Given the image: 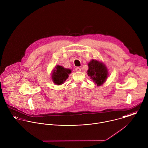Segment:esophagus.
Instances as JSON below:
<instances>
[{"mask_svg": "<svg viewBox=\"0 0 148 148\" xmlns=\"http://www.w3.org/2000/svg\"><path fill=\"white\" fill-rule=\"evenodd\" d=\"M75 70L76 72H80L81 71V68L80 67H77L75 68Z\"/></svg>", "mask_w": 148, "mask_h": 148, "instance_id": "34e87169", "label": "esophagus"}]
</instances>
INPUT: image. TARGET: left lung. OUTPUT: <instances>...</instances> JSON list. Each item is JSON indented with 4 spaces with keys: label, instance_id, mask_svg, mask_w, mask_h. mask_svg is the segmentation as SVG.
<instances>
[{
    "label": "left lung",
    "instance_id": "left-lung-1",
    "mask_svg": "<svg viewBox=\"0 0 148 148\" xmlns=\"http://www.w3.org/2000/svg\"><path fill=\"white\" fill-rule=\"evenodd\" d=\"M87 74L97 86L103 84L107 79L109 73L106 65L99 60H91L88 63Z\"/></svg>",
    "mask_w": 148,
    "mask_h": 148
}]
</instances>
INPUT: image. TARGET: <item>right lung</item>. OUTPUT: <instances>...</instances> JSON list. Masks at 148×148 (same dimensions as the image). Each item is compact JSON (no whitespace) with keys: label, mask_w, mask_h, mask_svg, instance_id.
Returning a JSON list of instances; mask_svg holds the SVG:
<instances>
[{"label":"right lung","mask_w":148,"mask_h":148,"mask_svg":"<svg viewBox=\"0 0 148 148\" xmlns=\"http://www.w3.org/2000/svg\"><path fill=\"white\" fill-rule=\"evenodd\" d=\"M52 72V80L55 84L60 85L63 84L68 78L69 75L71 73V69L65 68L63 66H55Z\"/></svg>","instance_id":"add662e5"}]
</instances>
